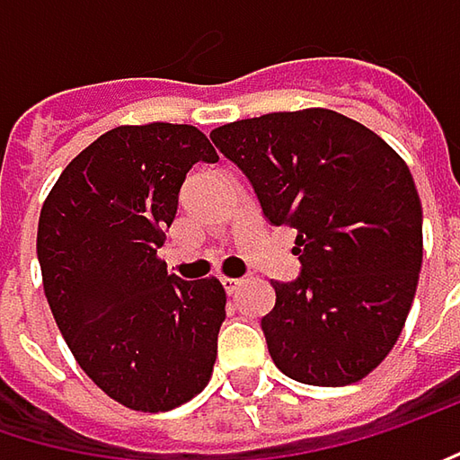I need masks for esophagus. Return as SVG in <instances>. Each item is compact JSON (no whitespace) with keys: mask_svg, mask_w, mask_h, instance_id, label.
I'll return each mask as SVG.
<instances>
[{"mask_svg":"<svg viewBox=\"0 0 460 460\" xmlns=\"http://www.w3.org/2000/svg\"><path fill=\"white\" fill-rule=\"evenodd\" d=\"M241 282H243L241 278H222V285H225L227 293H235V290L241 288Z\"/></svg>","mask_w":460,"mask_h":460,"instance_id":"34e87169","label":"esophagus"}]
</instances>
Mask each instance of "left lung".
<instances>
[{"mask_svg": "<svg viewBox=\"0 0 460 460\" xmlns=\"http://www.w3.org/2000/svg\"><path fill=\"white\" fill-rule=\"evenodd\" d=\"M253 185L264 217L296 230V282H272L270 356L304 385L375 372L406 324L421 256V201L403 156L332 110L272 112L212 130Z\"/></svg>", "mask_w": 460, "mask_h": 460, "instance_id": "1", "label": "left lung"}]
</instances>
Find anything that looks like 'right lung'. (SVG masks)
<instances>
[{"mask_svg":"<svg viewBox=\"0 0 460 460\" xmlns=\"http://www.w3.org/2000/svg\"><path fill=\"white\" fill-rule=\"evenodd\" d=\"M217 159L193 125H119L62 170L41 207L36 251L54 322L125 409H175L212 377L225 288L167 275L156 248L188 170Z\"/></svg>","mask_w":460,"mask_h":460,"instance_id":"add662e5","label":"right lung"}]
</instances>
